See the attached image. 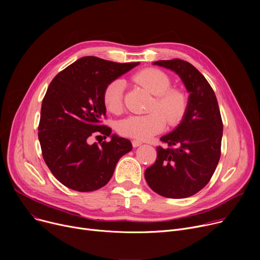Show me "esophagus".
<instances>
[{"instance_id":"34e87169","label":"esophagus","mask_w":260,"mask_h":260,"mask_svg":"<svg viewBox=\"0 0 260 260\" xmlns=\"http://www.w3.org/2000/svg\"><path fill=\"white\" fill-rule=\"evenodd\" d=\"M132 144H133L134 147H138V146H140L142 143H141L140 141H138V140H133V141H132Z\"/></svg>"}]
</instances>
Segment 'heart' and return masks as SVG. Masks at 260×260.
<instances>
[{
	"instance_id": "obj_1",
	"label": "heart",
	"mask_w": 260,
	"mask_h": 260,
	"mask_svg": "<svg viewBox=\"0 0 260 260\" xmlns=\"http://www.w3.org/2000/svg\"><path fill=\"white\" fill-rule=\"evenodd\" d=\"M133 81L152 94L154 100L147 115L129 116L118 124V132L125 137L137 140H148L166 128L169 124L175 125L185 114L187 98L183 91L170 88L171 80L167 74L156 68H145L133 76ZM125 83L122 79H116L106 85L103 92V102L107 111L119 114L122 111L123 92Z\"/></svg>"
}]
</instances>
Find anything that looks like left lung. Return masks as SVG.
I'll list each match as a JSON object with an SVG mask.
<instances>
[{
  "label": "left lung",
  "instance_id": "left-lung-1",
  "mask_svg": "<svg viewBox=\"0 0 260 260\" xmlns=\"http://www.w3.org/2000/svg\"><path fill=\"white\" fill-rule=\"evenodd\" d=\"M178 75L189 93L182 120L160 140L157 160L145 170V180L155 193L167 198H186L210 181L220 159L222 120L215 92L203 75L186 61L153 63Z\"/></svg>",
  "mask_w": 260,
  "mask_h": 260
}]
</instances>
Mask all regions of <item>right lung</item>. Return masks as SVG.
I'll use <instances>...</instances> for the list:
<instances>
[{
	"instance_id": "obj_1",
	"label": "right lung",
	"mask_w": 260,
	"mask_h": 260,
	"mask_svg": "<svg viewBox=\"0 0 260 260\" xmlns=\"http://www.w3.org/2000/svg\"><path fill=\"white\" fill-rule=\"evenodd\" d=\"M139 64L83 57L50 82L38 135L45 163L65 186L78 192L101 188L111 180L119 159L133 149L128 139L101 124L106 115L103 92L109 82ZM97 133L109 135L111 141L90 145V137Z\"/></svg>"
}]
</instances>
